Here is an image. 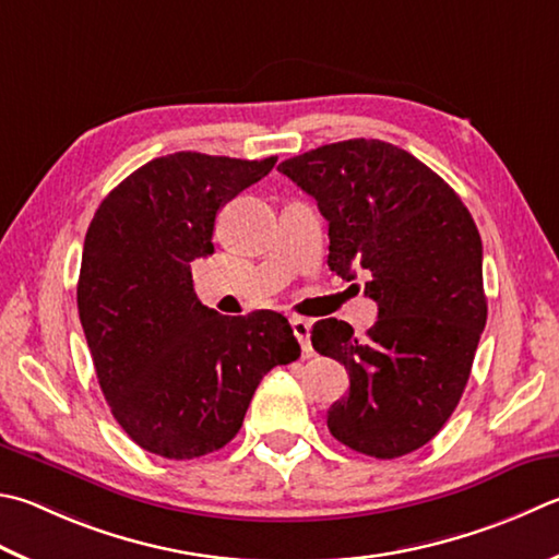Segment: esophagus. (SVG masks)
Wrapping results in <instances>:
<instances>
[{"mask_svg":"<svg viewBox=\"0 0 559 559\" xmlns=\"http://www.w3.org/2000/svg\"><path fill=\"white\" fill-rule=\"evenodd\" d=\"M290 328H293V334H296L302 352H310V322L306 318H290Z\"/></svg>","mask_w":559,"mask_h":559,"instance_id":"1","label":"esophagus"}]
</instances>
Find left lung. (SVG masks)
<instances>
[{
	"instance_id": "obj_1",
	"label": "left lung",
	"mask_w": 559,
	"mask_h": 559,
	"mask_svg": "<svg viewBox=\"0 0 559 559\" xmlns=\"http://www.w3.org/2000/svg\"><path fill=\"white\" fill-rule=\"evenodd\" d=\"M330 222L328 266L367 271L379 320L357 337L320 320L314 352L349 373L328 411L342 444L377 460L423 448L442 430L469 381L486 324L481 237L460 195L418 158L379 139L312 148L278 166Z\"/></svg>"
}]
</instances>
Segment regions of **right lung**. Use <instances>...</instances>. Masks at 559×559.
Instances as JSON below:
<instances>
[{"label": "right lung", "mask_w": 559, "mask_h": 559, "mask_svg": "<svg viewBox=\"0 0 559 559\" xmlns=\"http://www.w3.org/2000/svg\"><path fill=\"white\" fill-rule=\"evenodd\" d=\"M276 160L160 156L121 180L90 222L80 322L111 415L146 452L195 460L225 448L261 379L300 357L281 312L227 318L192 290L190 263L215 251L219 207Z\"/></svg>", "instance_id": "right-lung-1"}]
</instances>
